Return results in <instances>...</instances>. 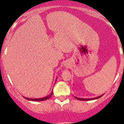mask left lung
Instances as JSON below:
<instances>
[{
  "instance_id": "left-lung-1",
  "label": "left lung",
  "mask_w": 124,
  "mask_h": 124,
  "mask_svg": "<svg viewBox=\"0 0 124 124\" xmlns=\"http://www.w3.org/2000/svg\"><path fill=\"white\" fill-rule=\"evenodd\" d=\"M103 95H104V94H103V95H101V96L97 97L92 98V99H83V98H79V97H75V96H74V97H75V99H76L79 100H82V101H89V100H96V99H99V98H100L101 97L103 96Z\"/></svg>"
}]
</instances>
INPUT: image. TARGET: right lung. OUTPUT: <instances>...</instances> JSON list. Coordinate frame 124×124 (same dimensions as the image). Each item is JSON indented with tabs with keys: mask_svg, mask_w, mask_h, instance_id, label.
Wrapping results in <instances>:
<instances>
[{
	"mask_svg": "<svg viewBox=\"0 0 124 124\" xmlns=\"http://www.w3.org/2000/svg\"><path fill=\"white\" fill-rule=\"evenodd\" d=\"M56 79H57V78H56ZM52 94H53V90L52 91V92L49 94V95H48V96H46V97H42V98H39V99H32V98H31V99H30V98H27V97H23L24 99H25L26 100H29V101H44V100H45L49 99V98H50L51 96H52Z\"/></svg>",
	"mask_w": 124,
	"mask_h": 124,
	"instance_id": "right-lung-1",
	"label": "right lung"
}]
</instances>
